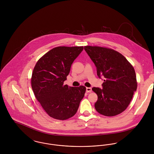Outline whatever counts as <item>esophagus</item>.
Segmentation results:
<instances>
[{
	"instance_id": "34e87169",
	"label": "esophagus",
	"mask_w": 154,
	"mask_h": 154,
	"mask_svg": "<svg viewBox=\"0 0 154 154\" xmlns=\"http://www.w3.org/2000/svg\"><path fill=\"white\" fill-rule=\"evenodd\" d=\"M86 91H87V92H91L92 91V88H89V87H87V88H86Z\"/></svg>"
}]
</instances>
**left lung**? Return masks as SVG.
<instances>
[{
	"label": "left lung",
	"mask_w": 154,
	"mask_h": 154,
	"mask_svg": "<svg viewBox=\"0 0 154 154\" xmlns=\"http://www.w3.org/2000/svg\"><path fill=\"white\" fill-rule=\"evenodd\" d=\"M97 67L99 78H104L103 89L92 88L98 96L95 109L106 116L118 115L127 109L137 83L134 69L119 52L107 47L84 46Z\"/></svg>",
	"instance_id": "8db88e82"
}]
</instances>
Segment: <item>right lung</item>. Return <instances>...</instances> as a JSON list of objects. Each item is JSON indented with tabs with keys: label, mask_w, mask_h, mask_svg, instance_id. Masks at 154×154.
Here are the masks:
<instances>
[{
	"label": "right lung",
	"mask_w": 154,
	"mask_h": 154,
	"mask_svg": "<svg viewBox=\"0 0 154 154\" xmlns=\"http://www.w3.org/2000/svg\"><path fill=\"white\" fill-rule=\"evenodd\" d=\"M83 46H59L48 51L36 63L31 79L35 98L51 117L65 120L73 117L84 98L86 87L64 85L71 65Z\"/></svg>",
	"instance_id": "obj_1"
}]
</instances>
